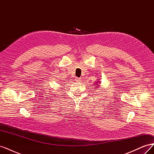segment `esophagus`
I'll use <instances>...</instances> for the list:
<instances>
[{
	"label": "esophagus",
	"instance_id": "1",
	"mask_svg": "<svg viewBox=\"0 0 154 154\" xmlns=\"http://www.w3.org/2000/svg\"><path fill=\"white\" fill-rule=\"evenodd\" d=\"M75 80L76 82H82V80H81V78H75Z\"/></svg>",
	"mask_w": 154,
	"mask_h": 154
}]
</instances>
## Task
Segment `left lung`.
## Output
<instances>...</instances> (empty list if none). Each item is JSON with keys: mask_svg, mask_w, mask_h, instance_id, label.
<instances>
[{"mask_svg": "<svg viewBox=\"0 0 154 154\" xmlns=\"http://www.w3.org/2000/svg\"><path fill=\"white\" fill-rule=\"evenodd\" d=\"M98 84H100V81H97V82H96V83H94V85H98Z\"/></svg>", "mask_w": 154, "mask_h": 154, "instance_id": "left-lung-1", "label": "left lung"}]
</instances>
